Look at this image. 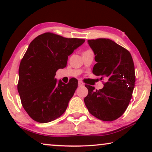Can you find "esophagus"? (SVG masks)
Instances as JSON below:
<instances>
[{
  "instance_id": "1",
  "label": "esophagus",
  "mask_w": 152,
  "mask_h": 152,
  "mask_svg": "<svg viewBox=\"0 0 152 152\" xmlns=\"http://www.w3.org/2000/svg\"><path fill=\"white\" fill-rule=\"evenodd\" d=\"M83 85H84V83H83L82 82H81V81H79V82H78V86H83Z\"/></svg>"
}]
</instances>
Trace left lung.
<instances>
[{"mask_svg":"<svg viewBox=\"0 0 152 152\" xmlns=\"http://www.w3.org/2000/svg\"><path fill=\"white\" fill-rule=\"evenodd\" d=\"M88 43L97 62L93 73L107 82L98 91L85 85L88 91L85 105L95 117L112 121L124 113L132 99L136 81L134 61L127 50L111 39H92Z\"/></svg>","mask_w":152,"mask_h":152,"instance_id":"8db88e82","label":"left lung"}]
</instances>
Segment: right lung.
Instances as JSON below:
<instances>
[{
  "mask_svg": "<svg viewBox=\"0 0 152 152\" xmlns=\"http://www.w3.org/2000/svg\"><path fill=\"white\" fill-rule=\"evenodd\" d=\"M46 32L30 43L20 63L18 91L24 109L35 121L46 123L60 117L77 88L78 81L68 84L55 78L65 68L68 57L84 43Z\"/></svg>",
  "mask_w": 152,
  "mask_h": 152,
  "instance_id": "right-lung-1",
  "label": "right lung"
}]
</instances>
